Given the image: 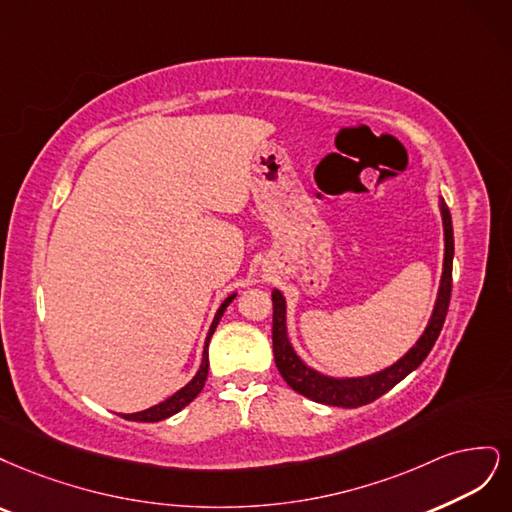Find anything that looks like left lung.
Instances as JSON below:
<instances>
[{
    "instance_id": "8db88e82",
    "label": "left lung",
    "mask_w": 512,
    "mask_h": 512,
    "mask_svg": "<svg viewBox=\"0 0 512 512\" xmlns=\"http://www.w3.org/2000/svg\"><path fill=\"white\" fill-rule=\"evenodd\" d=\"M442 210V225H444V268H442V280L438 289V300L432 312V319L427 323L423 336L417 340V344L393 366L385 368L383 372H376L372 376L361 378H329L312 368H308L304 361L295 355L293 346L287 338V323H285V298L280 291H272V346H274V361L280 376L285 378V383L302 393L304 398L327 404V406H342V408H357L366 406L374 400L381 398L383 393L393 389L402 378H406L412 370L421 366V361L430 355L434 342L440 336V329L447 319V310L451 302V285H453V223L451 212L447 204L440 202Z\"/></svg>"
}]
</instances>
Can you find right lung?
I'll return each instance as SVG.
<instances>
[{"instance_id":"1","label":"right lung","mask_w":512,"mask_h":512,"mask_svg":"<svg viewBox=\"0 0 512 512\" xmlns=\"http://www.w3.org/2000/svg\"><path fill=\"white\" fill-rule=\"evenodd\" d=\"M234 298H236V293L229 295V298L219 306L217 315H214V321H212V325H210V329H208L206 344H204L202 366H200V370H197V374L193 376V381H191L189 385H185L180 391H176V393L172 395V398H168L166 402H161V404H157V406H153V408H148V410H142V412H134V415H121L123 419H127V421H144V423L163 421V419H168V417L176 415L178 410H183L187 404H191V402L197 398V393H200V391L204 389L206 376H208V342H210V338H212V334H214V329H217V325H219V321H221V317H223L225 308H227L229 304H232Z\"/></svg>"}]
</instances>
